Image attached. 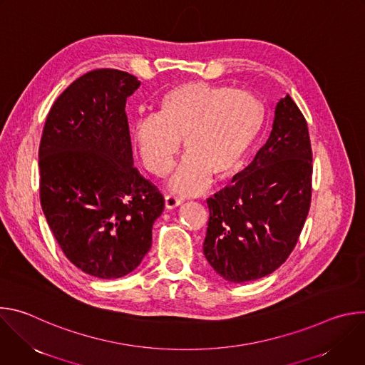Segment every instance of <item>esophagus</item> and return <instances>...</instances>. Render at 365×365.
Segmentation results:
<instances>
[{"label": "esophagus", "mask_w": 365, "mask_h": 365, "mask_svg": "<svg viewBox=\"0 0 365 365\" xmlns=\"http://www.w3.org/2000/svg\"><path fill=\"white\" fill-rule=\"evenodd\" d=\"M182 203H183V202H182L180 199H178L176 196L169 195V196L165 197V207H166V210H175V207L180 206Z\"/></svg>", "instance_id": "obj_1"}]
</instances>
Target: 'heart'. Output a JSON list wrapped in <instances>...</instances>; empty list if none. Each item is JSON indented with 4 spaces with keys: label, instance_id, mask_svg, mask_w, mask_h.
<instances>
[{
    "label": "heart",
    "instance_id": "obj_1",
    "mask_svg": "<svg viewBox=\"0 0 365 365\" xmlns=\"http://www.w3.org/2000/svg\"><path fill=\"white\" fill-rule=\"evenodd\" d=\"M263 124V107L247 91L203 81L183 82L159 101L158 115L137 117L131 141L143 166L166 175L182 140L186 155L169 180L178 195L202 193L244 166Z\"/></svg>",
    "mask_w": 365,
    "mask_h": 365
}]
</instances>
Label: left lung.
Here are the masks:
<instances>
[{"label":"left lung","instance_id":"8db88e82","mask_svg":"<svg viewBox=\"0 0 365 365\" xmlns=\"http://www.w3.org/2000/svg\"><path fill=\"white\" fill-rule=\"evenodd\" d=\"M312 193L307 124L290 95L274 107L272 131L254 160L210 206L203 255L231 283L266 277L293 251Z\"/></svg>","mask_w":365,"mask_h":365}]
</instances>
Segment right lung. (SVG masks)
I'll return each mask as SVG.
<instances>
[{
    "label": "right lung",
    "instance_id": "right-lung-1",
    "mask_svg": "<svg viewBox=\"0 0 365 365\" xmlns=\"http://www.w3.org/2000/svg\"><path fill=\"white\" fill-rule=\"evenodd\" d=\"M140 81L98 69L51 107L38 148L40 200L69 262L98 279L135 270L151 247L163 196L133 168L127 98Z\"/></svg>",
    "mask_w": 365,
    "mask_h": 365
}]
</instances>
